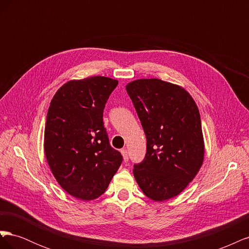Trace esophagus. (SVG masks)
<instances>
[{
	"label": "esophagus",
	"instance_id": "obj_1",
	"mask_svg": "<svg viewBox=\"0 0 249 249\" xmlns=\"http://www.w3.org/2000/svg\"><path fill=\"white\" fill-rule=\"evenodd\" d=\"M120 153H122L123 155V158H124V162H127V160H129V157H127V150L124 148V149H122L120 150Z\"/></svg>",
	"mask_w": 249,
	"mask_h": 249
}]
</instances>
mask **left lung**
<instances>
[{"instance_id":"1","label":"left lung","mask_w":249,"mask_h":249,"mask_svg":"<svg viewBox=\"0 0 249 249\" xmlns=\"http://www.w3.org/2000/svg\"><path fill=\"white\" fill-rule=\"evenodd\" d=\"M125 89L146 136V155L134 166L135 179L152 200L176 197L205 159L197 105L184 87L160 79L134 80Z\"/></svg>"}]
</instances>
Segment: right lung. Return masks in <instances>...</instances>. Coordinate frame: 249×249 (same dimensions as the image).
<instances>
[{"label": "right lung", "mask_w": 249, "mask_h": 249, "mask_svg": "<svg viewBox=\"0 0 249 249\" xmlns=\"http://www.w3.org/2000/svg\"><path fill=\"white\" fill-rule=\"evenodd\" d=\"M117 84L102 76L71 80L50 104L44 154L58 184L81 200L100 197L123 162L109 144L103 123L106 102Z\"/></svg>", "instance_id": "right-lung-1"}]
</instances>
